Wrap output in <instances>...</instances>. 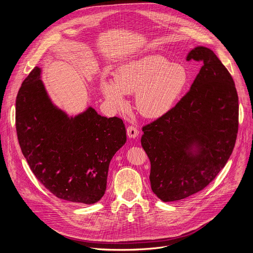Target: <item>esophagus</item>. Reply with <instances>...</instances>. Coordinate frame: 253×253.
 <instances>
[{
    "label": "esophagus",
    "instance_id": "esophagus-1",
    "mask_svg": "<svg viewBox=\"0 0 253 253\" xmlns=\"http://www.w3.org/2000/svg\"><path fill=\"white\" fill-rule=\"evenodd\" d=\"M127 134H128V136L130 138H136L138 136V134H139V131H138V129L135 126L130 125L127 128Z\"/></svg>",
    "mask_w": 253,
    "mask_h": 253
}]
</instances>
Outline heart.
Returning a JSON list of instances; mask_svg holds the SVG:
<instances>
[{
    "label": "heart",
    "instance_id": "obj_1",
    "mask_svg": "<svg viewBox=\"0 0 253 253\" xmlns=\"http://www.w3.org/2000/svg\"><path fill=\"white\" fill-rule=\"evenodd\" d=\"M115 82L101 80V89L114 107L125 105V94L136 93L137 110L143 116L166 114L182 94L189 76L186 69L159 55H148L119 66Z\"/></svg>",
    "mask_w": 253,
    "mask_h": 253
}]
</instances>
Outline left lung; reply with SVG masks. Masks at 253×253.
Returning <instances> with one entry per match:
<instances>
[{"label":"left lung","instance_id":"left-lung-1","mask_svg":"<svg viewBox=\"0 0 253 253\" xmlns=\"http://www.w3.org/2000/svg\"><path fill=\"white\" fill-rule=\"evenodd\" d=\"M190 60L202 63L190 90L142 127L151 189L164 202L187 198L212 182L228 161L238 132V95L228 70L205 47L193 49ZM194 142L200 148L192 155L187 150Z\"/></svg>","mask_w":253,"mask_h":253}]
</instances>
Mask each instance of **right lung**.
Masks as SVG:
<instances>
[{"label": "right lung", "mask_w": 253, "mask_h": 253, "mask_svg": "<svg viewBox=\"0 0 253 253\" xmlns=\"http://www.w3.org/2000/svg\"><path fill=\"white\" fill-rule=\"evenodd\" d=\"M16 130L32 172L56 197L93 204L106 191L109 164L126 142L118 117L106 118L93 108L69 118L49 100L35 67L16 98Z\"/></svg>", "instance_id": "add662e5"}]
</instances>
